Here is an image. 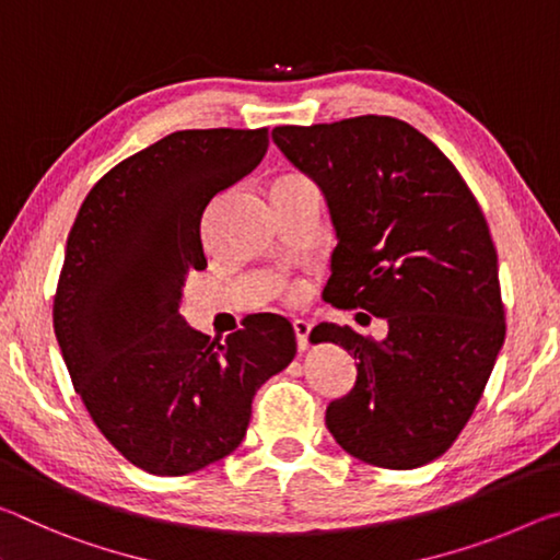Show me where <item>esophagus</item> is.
<instances>
[{"instance_id": "esophagus-1", "label": "esophagus", "mask_w": 560, "mask_h": 560, "mask_svg": "<svg viewBox=\"0 0 560 560\" xmlns=\"http://www.w3.org/2000/svg\"><path fill=\"white\" fill-rule=\"evenodd\" d=\"M292 329H295L298 350L305 352L307 345H310V329H313V325H310L307 319H295V323H292Z\"/></svg>"}]
</instances>
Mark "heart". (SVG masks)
Masks as SVG:
<instances>
[{
  "instance_id": "heart-1",
  "label": "heart",
  "mask_w": 560,
  "mask_h": 560,
  "mask_svg": "<svg viewBox=\"0 0 560 560\" xmlns=\"http://www.w3.org/2000/svg\"><path fill=\"white\" fill-rule=\"evenodd\" d=\"M288 178H290V176H288ZM298 290H300L298 285H290V288H285V295H288L290 300H292V298H298Z\"/></svg>"
}]
</instances>
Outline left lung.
I'll use <instances>...</instances> for the list:
<instances>
[{
    "label": "left lung",
    "instance_id": "1",
    "mask_svg": "<svg viewBox=\"0 0 560 560\" xmlns=\"http://www.w3.org/2000/svg\"><path fill=\"white\" fill-rule=\"evenodd\" d=\"M272 141L332 215L323 298L389 325L380 342L332 323L310 332L357 360L354 387L327 407L329 434L382 469L434 462L474 415L506 337L487 218L454 163L399 118L278 126Z\"/></svg>",
    "mask_w": 560,
    "mask_h": 560
}]
</instances>
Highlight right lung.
<instances>
[{
	"mask_svg": "<svg viewBox=\"0 0 560 560\" xmlns=\"http://www.w3.org/2000/svg\"><path fill=\"white\" fill-rule=\"evenodd\" d=\"M268 143V128L176 131L108 171L73 220L54 332L98 432L149 474H194L235 452L255 392L298 352L280 315L225 340L178 315L188 272L208 265L200 218Z\"/></svg>",
	"mask_w": 560,
	"mask_h": 560,
	"instance_id": "1",
	"label": "right lung"
}]
</instances>
